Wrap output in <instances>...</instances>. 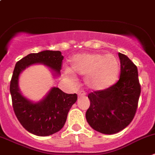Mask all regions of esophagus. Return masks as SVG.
Segmentation results:
<instances>
[{
  "label": "esophagus",
  "instance_id": "obj_1",
  "mask_svg": "<svg viewBox=\"0 0 155 155\" xmlns=\"http://www.w3.org/2000/svg\"><path fill=\"white\" fill-rule=\"evenodd\" d=\"M84 92L83 91H80V92H78V95H79V97H82V96H83L84 95Z\"/></svg>",
  "mask_w": 155,
  "mask_h": 155
}]
</instances>
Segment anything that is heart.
Listing matches in <instances>:
<instances>
[{
	"mask_svg": "<svg viewBox=\"0 0 155 155\" xmlns=\"http://www.w3.org/2000/svg\"><path fill=\"white\" fill-rule=\"evenodd\" d=\"M119 70V61L113 54L84 53L71 58L70 69H66V75L73 78V74H86V86L92 90L99 91L112 86L118 79Z\"/></svg>",
	"mask_w": 155,
	"mask_h": 155,
	"instance_id": "obj_1",
	"label": "heart"
}]
</instances>
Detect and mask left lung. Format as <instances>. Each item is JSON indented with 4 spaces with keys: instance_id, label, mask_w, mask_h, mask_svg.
Instances as JSON below:
<instances>
[{
    "instance_id": "obj_1",
    "label": "left lung",
    "mask_w": 155,
    "mask_h": 155,
    "mask_svg": "<svg viewBox=\"0 0 155 155\" xmlns=\"http://www.w3.org/2000/svg\"><path fill=\"white\" fill-rule=\"evenodd\" d=\"M118 57L121 71L118 82L88 95L90 106L86 120L94 130L105 134L118 133L131 123L141 94L137 66L125 54L118 53Z\"/></svg>"
}]
</instances>
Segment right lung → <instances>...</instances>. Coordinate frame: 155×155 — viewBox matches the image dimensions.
Returning a JSON list of instances; mask_svg holds the SVG:
<instances>
[{
    "label": "right lung",
    "mask_w": 155,
    "mask_h": 155,
    "mask_svg": "<svg viewBox=\"0 0 155 155\" xmlns=\"http://www.w3.org/2000/svg\"><path fill=\"white\" fill-rule=\"evenodd\" d=\"M63 56L60 51L44 50L30 53L15 65L11 85L12 105L20 123L27 131L38 136H48L60 131L66 123L68 112L77 100V95L67 94L53 87L46 97L38 102H33L23 96L18 87L19 76L23 70L36 63L49 66L60 76Z\"/></svg>",
    "instance_id": "obj_1"
}]
</instances>
